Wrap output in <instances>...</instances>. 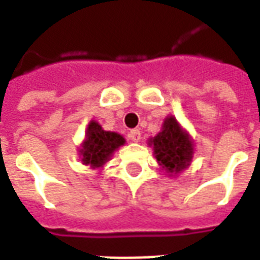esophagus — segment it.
Segmentation results:
<instances>
[{"mask_svg":"<svg viewBox=\"0 0 260 260\" xmlns=\"http://www.w3.org/2000/svg\"><path fill=\"white\" fill-rule=\"evenodd\" d=\"M128 136H129V139L132 140V142H139L140 140V131L139 129H132L128 134Z\"/></svg>","mask_w":260,"mask_h":260,"instance_id":"esophagus-1","label":"esophagus"}]
</instances>
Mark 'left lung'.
<instances>
[{
  "label": "left lung",
  "mask_w": 260,
  "mask_h": 260,
  "mask_svg": "<svg viewBox=\"0 0 260 260\" xmlns=\"http://www.w3.org/2000/svg\"><path fill=\"white\" fill-rule=\"evenodd\" d=\"M149 146L159 168L169 178H176L189 168L194 157V140L187 131L179 124L174 115H168L162 122L161 131L150 138Z\"/></svg>",
  "instance_id": "8db88e82"
}]
</instances>
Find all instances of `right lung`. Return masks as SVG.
Here are the masks:
<instances>
[{
	"instance_id": "add662e5",
	"label": "right lung",
	"mask_w": 260,
	"mask_h": 260,
	"mask_svg": "<svg viewBox=\"0 0 260 260\" xmlns=\"http://www.w3.org/2000/svg\"><path fill=\"white\" fill-rule=\"evenodd\" d=\"M124 145V136L117 132L105 131L98 121L91 120L86 126L85 139L78 149V154L84 165H89L92 169H101Z\"/></svg>"
}]
</instances>
